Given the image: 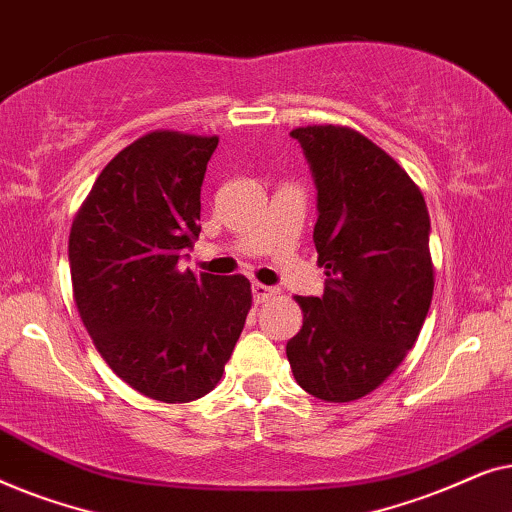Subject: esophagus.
Returning <instances> with one entry per match:
<instances>
[{
	"mask_svg": "<svg viewBox=\"0 0 512 512\" xmlns=\"http://www.w3.org/2000/svg\"><path fill=\"white\" fill-rule=\"evenodd\" d=\"M251 291H254V303H265V300H270L277 293V289H272V286H265L261 282H256L254 286H251Z\"/></svg>",
	"mask_w": 512,
	"mask_h": 512,
	"instance_id": "34e87169",
	"label": "esophagus"
}]
</instances>
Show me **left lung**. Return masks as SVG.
<instances>
[{
    "mask_svg": "<svg viewBox=\"0 0 512 512\" xmlns=\"http://www.w3.org/2000/svg\"><path fill=\"white\" fill-rule=\"evenodd\" d=\"M319 195L321 298L296 296L303 328L286 342L307 394L349 403L375 391L408 356L433 298L429 209L410 174L345 125L291 130Z\"/></svg>",
    "mask_w": 512,
    "mask_h": 512,
    "instance_id": "left-lung-1",
    "label": "left lung"
}]
</instances>
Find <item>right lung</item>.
Wrapping results in <instances>:
<instances>
[{
	"mask_svg": "<svg viewBox=\"0 0 512 512\" xmlns=\"http://www.w3.org/2000/svg\"><path fill=\"white\" fill-rule=\"evenodd\" d=\"M219 137L146 132L100 172L69 233L74 303L109 368L139 394L188 403L219 384L251 310L244 275L181 270Z\"/></svg>",
	"mask_w": 512,
	"mask_h": 512,
	"instance_id": "obj_1",
	"label": "right lung"
}]
</instances>
